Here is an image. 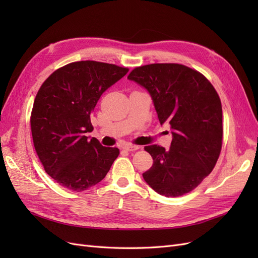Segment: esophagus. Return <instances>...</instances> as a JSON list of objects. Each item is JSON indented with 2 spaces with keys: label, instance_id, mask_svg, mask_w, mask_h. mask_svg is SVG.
<instances>
[{
  "label": "esophagus",
  "instance_id": "34e87169",
  "mask_svg": "<svg viewBox=\"0 0 258 258\" xmlns=\"http://www.w3.org/2000/svg\"><path fill=\"white\" fill-rule=\"evenodd\" d=\"M123 148L126 151H129V152H132V151H137V150H139L140 148V146H138V145H131V144H126L123 146Z\"/></svg>",
  "mask_w": 258,
  "mask_h": 258
}]
</instances>
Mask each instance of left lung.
Returning a JSON list of instances; mask_svg holds the SVG:
<instances>
[{
  "label": "left lung",
  "mask_w": 258,
  "mask_h": 258,
  "mask_svg": "<svg viewBox=\"0 0 258 258\" xmlns=\"http://www.w3.org/2000/svg\"><path fill=\"white\" fill-rule=\"evenodd\" d=\"M145 88L161 124L169 123V150L145 146L154 160L144 181L161 196L178 197L204 181L213 170L222 148L223 111L220 97L206 77L176 63L136 68L129 76Z\"/></svg>",
  "instance_id": "obj_1"
}]
</instances>
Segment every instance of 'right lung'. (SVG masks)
I'll list each match as a JSON object with an SVG mask.
<instances>
[{
	"label": "right lung",
	"instance_id": "obj_1",
	"mask_svg": "<svg viewBox=\"0 0 258 258\" xmlns=\"http://www.w3.org/2000/svg\"><path fill=\"white\" fill-rule=\"evenodd\" d=\"M128 71L103 62H72L38 90L30 121L34 147L46 173L64 188L83 191L95 186L118 157V148L86 134L93 130L90 115L100 97Z\"/></svg>",
	"mask_w": 258,
	"mask_h": 258
}]
</instances>
